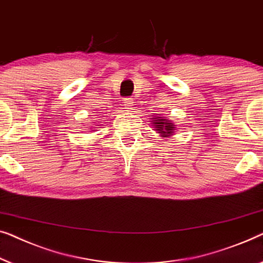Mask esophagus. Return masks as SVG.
Instances as JSON below:
<instances>
[{
    "mask_svg": "<svg viewBox=\"0 0 263 263\" xmlns=\"http://www.w3.org/2000/svg\"><path fill=\"white\" fill-rule=\"evenodd\" d=\"M133 100L132 99H125L124 100V106L125 108H126L127 110H132L133 109Z\"/></svg>",
    "mask_w": 263,
    "mask_h": 263,
    "instance_id": "34e87169",
    "label": "esophagus"
}]
</instances>
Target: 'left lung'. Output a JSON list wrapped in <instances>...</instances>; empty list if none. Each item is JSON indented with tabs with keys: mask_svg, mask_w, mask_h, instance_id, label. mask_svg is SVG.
<instances>
[{
	"mask_svg": "<svg viewBox=\"0 0 263 263\" xmlns=\"http://www.w3.org/2000/svg\"><path fill=\"white\" fill-rule=\"evenodd\" d=\"M151 124H153L154 130L160 135L162 138H170L176 132V125L169 120L168 118L161 116H151Z\"/></svg>",
	"mask_w": 263,
	"mask_h": 263,
	"instance_id": "1",
	"label": "left lung"
}]
</instances>
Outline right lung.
<instances>
[{"instance_id": "obj_1", "label": "right lung", "mask_w": 263, "mask_h": 263, "mask_svg": "<svg viewBox=\"0 0 263 263\" xmlns=\"http://www.w3.org/2000/svg\"><path fill=\"white\" fill-rule=\"evenodd\" d=\"M91 131H94V130H91Z\"/></svg>"}]
</instances>
